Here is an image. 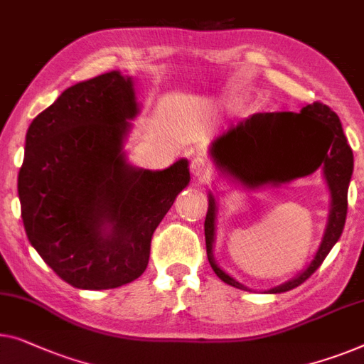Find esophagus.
<instances>
[{
	"instance_id": "esophagus-1",
	"label": "esophagus",
	"mask_w": 364,
	"mask_h": 364,
	"mask_svg": "<svg viewBox=\"0 0 364 364\" xmlns=\"http://www.w3.org/2000/svg\"><path fill=\"white\" fill-rule=\"evenodd\" d=\"M191 169H192L193 176L197 177L202 183L207 182L210 176H212V172H213L212 162H210L208 157L203 156V154H198V156L193 157L192 162H191Z\"/></svg>"
}]
</instances>
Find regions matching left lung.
<instances>
[{
	"label": "left lung",
	"mask_w": 364,
	"mask_h": 364,
	"mask_svg": "<svg viewBox=\"0 0 364 364\" xmlns=\"http://www.w3.org/2000/svg\"><path fill=\"white\" fill-rule=\"evenodd\" d=\"M212 157L220 169L243 182L257 187L264 183L291 182L304 172L296 171L299 162H310V171L323 166V176L330 188V213L325 235L307 269L271 294L287 292L307 281L318 269L343 231L348 210V186L353 173V151L341 128L340 118L326 105L315 102L300 113L276 112L256 113L240 121L212 144ZM208 212L205 217V243L210 266L221 281L247 291L243 284L221 271L213 259L215 215L217 203L208 195Z\"/></svg>",
	"instance_id": "left-lung-1"
}]
</instances>
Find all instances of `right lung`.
Returning a JSON list of instances; mask_svg holds the SVG:
<instances>
[{
  "label": "right lung",
  "instance_id": "add662e5",
  "mask_svg": "<svg viewBox=\"0 0 364 364\" xmlns=\"http://www.w3.org/2000/svg\"><path fill=\"white\" fill-rule=\"evenodd\" d=\"M138 114L131 77L80 82L39 113L18 176L29 243L77 289L124 286L144 272L152 235L191 182L187 159L146 171L124 159Z\"/></svg>",
  "mask_w": 364,
  "mask_h": 364
}]
</instances>
